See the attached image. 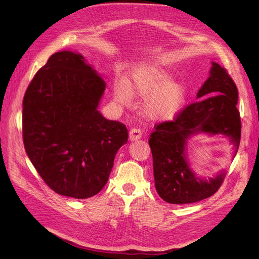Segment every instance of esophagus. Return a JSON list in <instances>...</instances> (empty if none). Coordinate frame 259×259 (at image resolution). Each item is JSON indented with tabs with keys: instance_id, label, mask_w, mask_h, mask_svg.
<instances>
[{
	"instance_id": "esophagus-1",
	"label": "esophagus",
	"mask_w": 259,
	"mask_h": 259,
	"mask_svg": "<svg viewBox=\"0 0 259 259\" xmlns=\"http://www.w3.org/2000/svg\"><path fill=\"white\" fill-rule=\"evenodd\" d=\"M143 136V132L140 128H132L130 132V138L133 142H135V140H138L142 138Z\"/></svg>"
}]
</instances>
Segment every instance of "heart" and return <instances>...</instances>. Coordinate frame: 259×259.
I'll return each mask as SVG.
<instances>
[{
    "label": "heart",
    "mask_w": 259,
    "mask_h": 259,
    "mask_svg": "<svg viewBox=\"0 0 259 259\" xmlns=\"http://www.w3.org/2000/svg\"><path fill=\"white\" fill-rule=\"evenodd\" d=\"M114 98L123 106L131 104V97L145 100L144 112L150 120L166 122L183 111L187 101L186 88L173 81L171 74L162 68L144 66L137 68L113 88Z\"/></svg>",
    "instance_id": "1"
}]
</instances>
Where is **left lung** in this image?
<instances>
[{"instance_id": "1", "label": "left lung", "mask_w": 259, "mask_h": 259, "mask_svg": "<svg viewBox=\"0 0 259 259\" xmlns=\"http://www.w3.org/2000/svg\"><path fill=\"white\" fill-rule=\"evenodd\" d=\"M197 99L173 122L159 124L149 139L155 189L170 204H188L209 198L218 190L227 174L226 168L213 177L197 175L188 160V145L193 136L227 137L233 146L232 159L239 149L241 121L237 109L238 90L226 70L214 61Z\"/></svg>"}]
</instances>
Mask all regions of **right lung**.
<instances>
[{
	"mask_svg": "<svg viewBox=\"0 0 259 259\" xmlns=\"http://www.w3.org/2000/svg\"><path fill=\"white\" fill-rule=\"evenodd\" d=\"M106 84L80 53L52 55L29 84L22 134L31 163L55 192L74 199L97 194L108 182L126 126L98 107Z\"/></svg>",
	"mask_w": 259,
	"mask_h": 259,
	"instance_id": "add662e5",
	"label": "right lung"
}]
</instances>
